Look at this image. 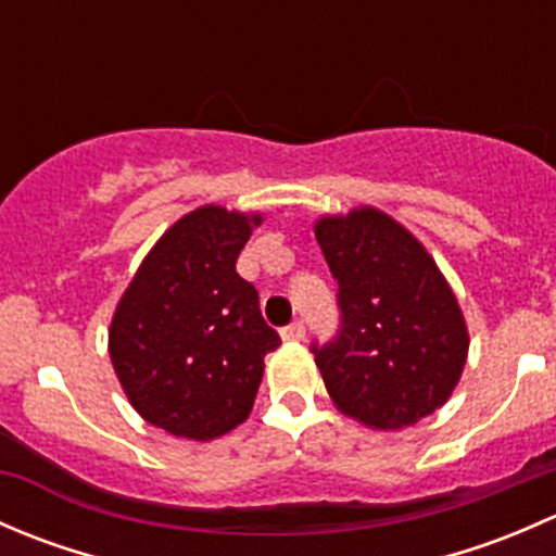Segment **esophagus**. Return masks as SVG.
I'll list each match as a JSON object with an SVG mask.
<instances>
[{"label":"esophagus","instance_id":"34e87169","mask_svg":"<svg viewBox=\"0 0 556 556\" xmlns=\"http://www.w3.org/2000/svg\"><path fill=\"white\" fill-rule=\"evenodd\" d=\"M279 336H282V341H301L306 336V328L304 323H290L279 330Z\"/></svg>","mask_w":556,"mask_h":556}]
</instances>
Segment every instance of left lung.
Instances as JSON below:
<instances>
[{"label": "left lung", "instance_id": "left-lung-1", "mask_svg": "<svg viewBox=\"0 0 556 556\" xmlns=\"http://www.w3.org/2000/svg\"><path fill=\"white\" fill-rule=\"evenodd\" d=\"M319 250L339 282V333L312 344L336 408L401 430L450 401L468 328L450 282L406 228L374 206L319 217Z\"/></svg>", "mask_w": 556, "mask_h": 556}]
</instances>
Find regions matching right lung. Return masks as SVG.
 Masks as SVG:
<instances>
[{
    "mask_svg": "<svg viewBox=\"0 0 556 556\" xmlns=\"http://www.w3.org/2000/svg\"><path fill=\"white\" fill-rule=\"evenodd\" d=\"M261 215L206 204L155 242L110 325V357L131 406L155 428L212 441L242 425L282 344L237 257Z\"/></svg>",
    "mask_w": 556,
    "mask_h": 556,
    "instance_id": "right-lung-1",
    "label": "right lung"
}]
</instances>
